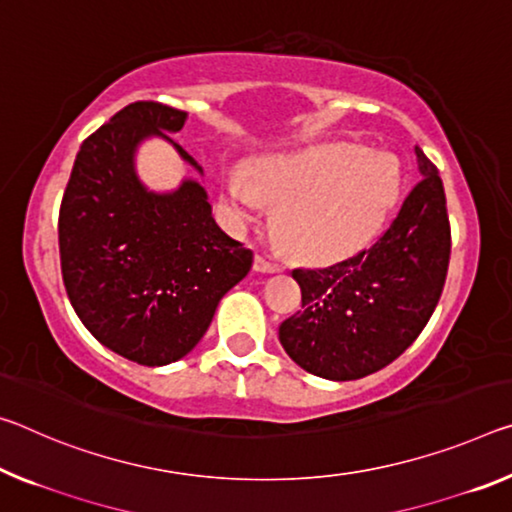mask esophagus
<instances>
[{
	"mask_svg": "<svg viewBox=\"0 0 512 512\" xmlns=\"http://www.w3.org/2000/svg\"><path fill=\"white\" fill-rule=\"evenodd\" d=\"M253 269H255L257 273H278V271H280V266L275 264V262H271L269 257L257 255V257H255V262H253Z\"/></svg>",
	"mask_w": 512,
	"mask_h": 512,
	"instance_id": "34e87169",
	"label": "esophagus"
}]
</instances>
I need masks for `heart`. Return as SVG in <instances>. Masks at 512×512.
<instances>
[{"label": "heart", "mask_w": 512, "mask_h": 512, "mask_svg": "<svg viewBox=\"0 0 512 512\" xmlns=\"http://www.w3.org/2000/svg\"><path fill=\"white\" fill-rule=\"evenodd\" d=\"M401 166L367 145L330 141L273 154L253 164V180L234 170L221 191L234 227L259 218L264 200L275 202L273 230L287 253L335 259L369 243L399 200Z\"/></svg>", "instance_id": "heart-1"}]
</instances>
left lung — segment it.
Returning <instances> with one entry per match:
<instances>
[{
  "label": "left lung",
  "mask_w": 512,
  "mask_h": 512,
  "mask_svg": "<svg viewBox=\"0 0 512 512\" xmlns=\"http://www.w3.org/2000/svg\"><path fill=\"white\" fill-rule=\"evenodd\" d=\"M421 182L371 248L326 266L294 269L303 312L282 321L280 344L298 367L358 380L394 362L426 328L442 296L451 227L437 168L415 148Z\"/></svg>",
  "instance_id": "left-lung-1"
}]
</instances>
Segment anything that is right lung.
Masks as SVG:
<instances>
[{
    "label": "right lung",
    "instance_id": "add662e5",
    "mask_svg": "<svg viewBox=\"0 0 512 512\" xmlns=\"http://www.w3.org/2000/svg\"><path fill=\"white\" fill-rule=\"evenodd\" d=\"M184 123L186 111L166 104H127L81 143L59 212L72 307L97 342L145 367L191 353L253 266V253L216 225L198 180L157 193L136 175V150L152 136L202 175L168 136Z\"/></svg>",
    "mask_w": 512,
    "mask_h": 512
}]
</instances>
